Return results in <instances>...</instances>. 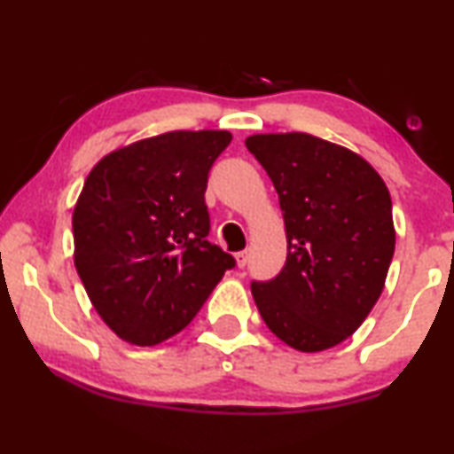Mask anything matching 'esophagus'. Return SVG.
Here are the masks:
<instances>
[{"label":"esophagus","mask_w":454,"mask_h":454,"mask_svg":"<svg viewBox=\"0 0 454 454\" xmlns=\"http://www.w3.org/2000/svg\"><path fill=\"white\" fill-rule=\"evenodd\" d=\"M234 260H237V266H239V269H243V266H247L249 254H247V251H239V254L234 255Z\"/></svg>","instance_id":"esophagus-1"}]
</instances>
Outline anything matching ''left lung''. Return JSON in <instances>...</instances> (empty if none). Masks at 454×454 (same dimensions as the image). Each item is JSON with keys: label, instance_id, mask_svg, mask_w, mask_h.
I'll return each mask as SVG.
<instances>
[{"label": "left lung", "instance_id": "1", "mask_svg": "<svg viewBox=\"0 0 454 454\" xmlns=\"http://www.w3.org/2000/svg\"><path fill=\"white\" fill-rule=\"evenodd\" d=\"M245 145L279 194L287 237L283 270L251 283L255 307L296 351L340 345L385 287L395 251L389 190L368 160L315 135H251Z\"/></svg>", "mask_w": 454, "mask_h": 454}]
</instances>
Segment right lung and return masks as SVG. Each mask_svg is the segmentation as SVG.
<instances>
[{
    "label": "right lung",
    "instance_id": "add662e5",
    "mask_svg": "<svg viewBox=\"0 0 454 454\" xmlns=\"http://www.w3.org/2000/svg\"><path fill=\"white\" fill-rule=\"evenodd\" d=\"M228 130H171L103 156L74 207V264L92 307L129 345L182 332L234 258L207 241L209 168Z\"/></svg>",
    "mask_w": 454,
    "mask_h": 454
}]
</instances>
